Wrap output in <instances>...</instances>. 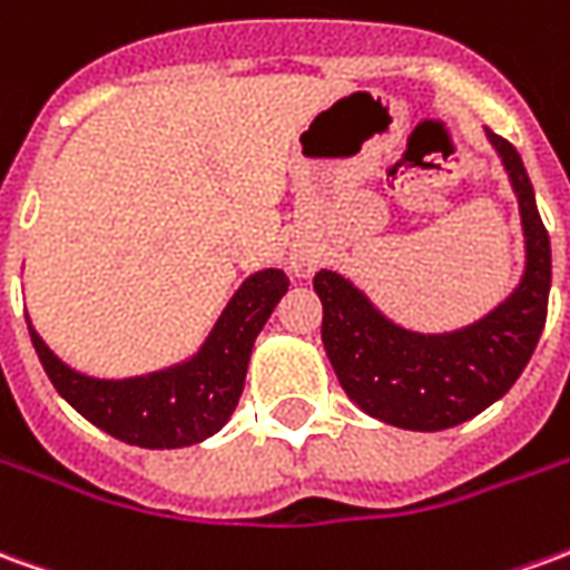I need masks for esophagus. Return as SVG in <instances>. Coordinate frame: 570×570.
I'll use <instances>...</instances> for the list:
<instances>
[{
    "label": "esophagus",
    "instance_id": "obj_1",
    "mask_svg": "<svg viewBox=\"0 0 570 570\" xmlns=\"http://www.w3.org/2000/svg\"><path fill=\"white\" fill-rule=\"evenodd\" d=\"M317 268V256L308 253V249H293L289 253V272L296 274V277H308V274Z\"/></svg>",
    "mask_w": 570,
    "mask_h": 570
}]
</instances>
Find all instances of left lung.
I'll use <instances>...</instances> for the list:
<instances>
[{
	"label": "left lung",
	"mask_w": 570,
	"mask_h": 570,
	"mask_svg": "<svg viewBox=\"0 0 570 570\" xmlns=\"http://www.w3.org/2000/svg\"><path fill=\"white\" fill-rule=\"evenodd\" d=\"M488 141L507 166L524 230L521 284L491 314L453 333H413L342 274H314L324 305L321 340L340 385L364 413L397 429L441 432L479 416L519 380L547 324L552 256L534 188L519 150L491 129Z\"/></svg>",
	"instance_id": "8db88e82"
}]
</instances>
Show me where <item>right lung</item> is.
I'll use <instances>...</instances> for the list:
<instances>
[{"label":"right lung","mask_w":570,"mask_h":570,"mask_svg":"<svg viewBox=\"0 0 570 570\" xmlns=\"http://www.w3.org/2000/svg\"><path fill=\"white\" fill-rule=\"evenodd\" d=\"M289 281L281 268L249 274L230 296L200 352L175 367L129 380H98L67 367L30 321L27 326L51 385L70 407L126 444L169 451L216 435L228 423L244 392L256 336Z\"/></svg>","instance_id":"right-lung-1"}]
</instances>
